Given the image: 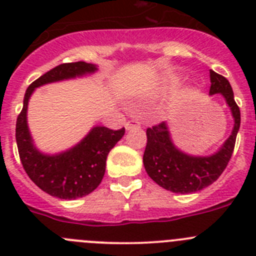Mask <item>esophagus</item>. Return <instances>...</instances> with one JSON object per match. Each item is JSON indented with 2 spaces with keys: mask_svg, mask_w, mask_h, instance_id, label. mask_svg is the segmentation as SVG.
<instances>
[{
  "mask_svg": "<svg viewBox=\"0 0 256 256\" xmlns=\"http://www.w3.org/2000/svg\"><path fill=\"white\" fill-rule=\"evenodd\" d=\"M140 120L137 119H130L126 123V130H130V128H134V126H140Z\"/></svg>",
  "mask_w": 256,
  "mask_h": 256,
  "instance_id": "1",
  "label": "esophagus"
}]
</instances>
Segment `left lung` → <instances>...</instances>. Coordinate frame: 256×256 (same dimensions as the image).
Here are the masks:
<instances>
[{
    "label": "left lung",
    "instance_id": "obj_1",
    "mask_svg": "<svg viewBox=\"0 0 256 256\" xmlns=\"http://www.w3.org/2000/svg\"><path fill=\"white\" fill-rule=\"evenodd\" d=\"M210 94H223L234 119V130L218 152L206 158L180 152L172 142L165 122L146 130L148 144L144 154V169L154 182L168 191L191 194L210 186L224 172L234 154L241 123L240 108L234 101L232 87L224 76L210 70Z\"/></svg>",
    "mask_w": 256,
    "mask_h": 256
}]
</instances>
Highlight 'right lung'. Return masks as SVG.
<instances>
[{
  "instance_id": "obj_1",
  "label": "right lung",
  "mask_w": 256,
  "mask_h": 256,
  "mask_svg": "<svg viewBox=\"0 0 256 256\" xmlns=\"http://www.w3.org/2000/svg\"><path fill=\"white\" fill-rule=\"evenodd\" d=\"M94 65L83 61L65 62L48 70L28 87L24 105L16 119L15 136L22 168L42 191L64 200L83 198L97 188L105 174L108 151L123 137L126 130L94 126L76 148L58 155H44L32 144L26 126L28 101L34 88L40 86L94 73Z\"/></svg>"
}]
</instances>
